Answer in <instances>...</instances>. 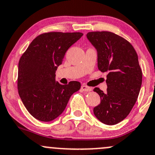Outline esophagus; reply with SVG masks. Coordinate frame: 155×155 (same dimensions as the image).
<instances>
[{
  "label": "esophagus",
  "instance_id": "obj_1",
  "mask_svg": "<svg viewBox=\"0 0 155 155\" xmlns=\"http://www.w3.org/2000/svg\"><path fill=\"white\" fill-rule=\"evenodd\" d=\"M81 90L83 91H92V88L87 85H82V87H81Z\"/></svg>",
  "mask_w": 155,
  "mask_h": 155
}]
</instances>
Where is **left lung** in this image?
Listing matches in <instances>:
<instances>
[{
	"label": "left lung",
	"mask_w": 155,
	"mask_h": 155,
	"mask_svg": "<svg viewBox=\"0 0 155 155\" xmlns=\"http://www.w3.org/2000/svg\"><path fill=\"white\" fill-rule=\"evenodd\" d=\"M87 38L97 51L99 70L108 72L107 92L94 89L101 99L94 114L104 124H117L129 114L140 91L143 73L137 54L128 41L111 32H90Z\"/></svg>",
	"instance_id": "left-lung-1"
}]
</instances>
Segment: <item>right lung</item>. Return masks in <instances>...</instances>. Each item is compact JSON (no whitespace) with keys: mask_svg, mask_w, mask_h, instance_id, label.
Returning a JSON list of instances; mask_svg holds the SVG:
<instances>
[{"mask_svg":"<svg viewBox=\"0 0 155 155\" xmlns=\"http://www.w3.org/2000/svg\"><path fill=\"white\" fill-rule=\"evenodd\" d=\"M83 35L82 32H50L34 39L19 60L18 90L23 104L32 117L50 122L62 114L80 82L61 84L56 71L65 53Z\"/></svg>","mask_w":155,"mask_h":155,"instance_id":"add662e5","label":"right lung"}]
</instances>
